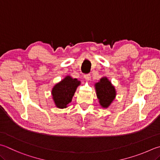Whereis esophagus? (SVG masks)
Returning <instances> with one entry per match:
<instances>
[{"label":"esophagus","instance_id":"obj_1","mask_svg":"<svg viewBox=\"0 0 160 160\" xmlns=\"http://www.w3.org/2000/svg\"><path fill=\"white\" fill-rule=\"evenodd\" d=\"M84 78H85V79H86L87 81H90V74H85V75H84Z\"/></svg>","mask_w":160,"mask_h":160}]
</instances>
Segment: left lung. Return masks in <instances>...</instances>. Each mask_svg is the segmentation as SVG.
<instances>
[{"instance_id": "left-lung-1", "label": "left lung", "mask_w": 160, "mask_h": 160, "mask_svg": "<svg viewBox=\"0 0 160 160\" xmlns=\"http://www.w3.org/2000/svg\"><path fill=\"white\" fill-rule=\"evenodd\" d=\"M96 94L102 107L108 108L116 95V91L111 81L106 77H102L95 84Z\"/></svg>"}]
</instances>
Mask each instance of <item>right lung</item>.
<instances>
[{
    "instance_id": "obj_1",
    "label": "right lung",
    "mask_w": 160,
    "mask_h": 160,
    "mask_svg": "<svg viewBox=\"0 0 160 160\" xmlns=\"http://www.w3.org/2000/svg\"><path fill=\"white\" fill-rule=\"evenodd\" d=\"M80 83V81L73 79L70 76L65 77L61 81L56 83L52 90V98L56 107L59 108H67Z\"/></svg>"
}]
</instances>
